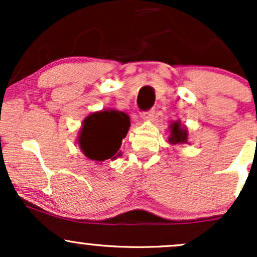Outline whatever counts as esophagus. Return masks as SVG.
<instances>
[{
    "instance_id": "34e87169",
    "label": "esophagus",
    "mask_w": 257,
    "mask_h": 257,
    "mask_svg": "<svg viewBox=\"0 0 257 257\" xmlns=\"http://www.w3.org/2000/svg\"><path fill=\"white\" fill-rule=\"evenodd\" d=\"M153 114H155V110H153V108H151V110H149V111H143V112H141L140 117L143 119L150 120V119L153 118Z\"/></svg>"
}]
</instances>
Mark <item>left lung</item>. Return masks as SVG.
I'll use <instances>...</instances> for the list:
<instances>
[{
    "label": "left lung",
    "mask_w": 257,
    "mask_h": 257,
    "mask_svg": "<svg viewBox=\"0 0 257 257\" xmlns=\"http://www.w3.org/2000/svg\"><path fill=\"white\" fill-rule=\"evenodd\" d=\"M169 138H168V141H169L172 145H179V144H187V138L188 133L186 126H184L179 120H174L172 124L169 125Z\"/></svg>",
    "instance_id": "obj_1"
}]
</instances>
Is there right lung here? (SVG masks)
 Segmentation results:
<instances>
[{
    "instance_id": "1",
    "label": "right lung",
    "mask_w": 257,
    "mask_h": 257,
    "mask_svg": "<svg viewBox=\"0 0 257 257\" xmlns=\"http://www.w3.org/2000/svg\"><path fill=\"white\" fill-rule=\"evenodd\" d=\"M131 126L124 112L112 110L93 112L82 123L78 145L85 157L101 164L106 159L120 157L119 149Z\"/></svg>"
}]
</instances>
